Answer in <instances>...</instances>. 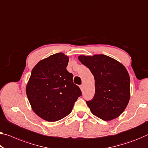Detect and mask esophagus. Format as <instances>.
Segmentation results:
<instances>
[{"label": "esophagus", "instance_id": "obj_1", "mask_svg": "<svg viewBox=\"0 0 148 148\" xmlns=\"http://www.w3.org/2000/svg\"><path fill=\"white\" fill-rule=\"evenodd\" d=\"M80 88H81V90H83V85H80Z\"/></svg>", "mask_w": 148, "mask_h": 148}]
</instances>
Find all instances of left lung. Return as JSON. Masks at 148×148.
<instances>
[{
    "label": "left lung",
    "instance_id": "8db88e82",
    "mask_svg": "<svg viewBox=\"0 0 148 148\" xmlns=\"http://www.w3.org/2000/svg\"><path fill=\"white\" fill-rule=\"evenodd\" d=\"M78 59L94 75L95 96L87 101L90 112L104 121L119 117L130 98V80L126 67L103 54L79 56Z\"/></svg>",
    "mask_w": 148,
    "mask_h": 148
}]
</instances>
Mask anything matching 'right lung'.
I'll return each instance as SVG.
<instances>
[{"mask_svg":"<svg viewBox=\"0 0 148 148\" xmlns=\"http://www.w3.org/2000/svg\"><path fill=\"white\" fill-rule=\"evenodd\" d=\"M69 57L58 53L40 61L33 68L26 95L32 108L46 121L56 122L71 112L82 95L73 82V75L66 69Z\"/></svg>","mask_w":148,"mask_h":148,"instance_id":"1","label":"right lung"}]
</instances>
